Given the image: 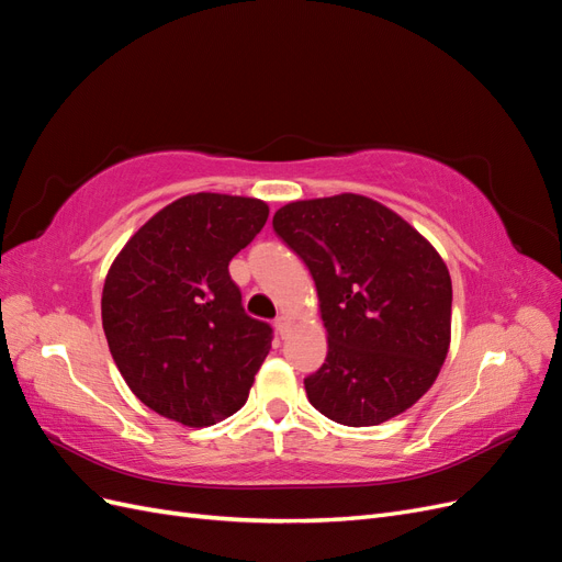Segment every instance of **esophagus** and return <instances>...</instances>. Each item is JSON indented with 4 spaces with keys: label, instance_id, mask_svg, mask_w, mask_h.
Returning <instances> with one entry per match:
<instances>
[{
    "label": "esophagus",
    "instance_id": "esophagus-1",
    "mask_svg": "<svg viewBox=\"0 0 562 562\" xmlns=\"http://www.w3.org/2000/svg\"><path fill=\"white\" fill-rule=\"evenodd\" d=\"M274 326H277V333H279L281 337H285V335H288V330H291V326H293V318H291V316H285V314H281V316H277Z\"/></svg>",
    "mask_w": 562,
    "mask_h": 562
}]
</instances>
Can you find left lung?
<instances>
[{
	"mask_svg": "<svg viewBox=\"0 0 562 562\" xmlns=\"http://www.w3.org/2000/svg\"><path fill=\"white\" fill-rule=\"evenodd\" d=\"M274 232L310 267L328 356L304 380L321 415L375 427L415 405L450 349L452 281L438 250L361 194L291 201Z\"/></svg>",
	"mask_w": 562,
	"mask_h": 562,
	"instance_id": "left-lung-1",
	"label": "left lung"
}]
</instances>
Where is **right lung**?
<instances>
[{
    "label": "right lung",
    "mask_w": 562,
    "mask_h": 562,
    "mask_svg": "<svg viewBox=\"0 0 562 562\" xmlns=\"http://www.w3.org/2000/svg\"><path fill=\"white\" fill-rule=\"evenodd\" d=\"M269 215L260 199L215 192L168 203L116 255L103 285V330L128 389L184 427H211L248 401L271 349L229 260Z\"/></svg>",
    "instance_id": "add662e5"
}]
</instances>
